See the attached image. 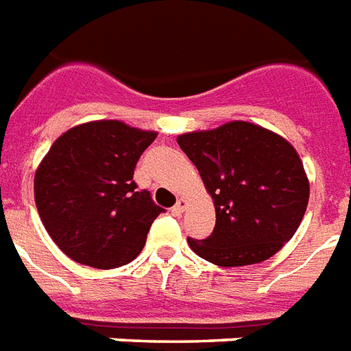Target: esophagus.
<instances>
[{"label": "esophagus", "mask_w": 351, "mask_h": 351, "mask_svg": "<svg viewBox=\"0 0 351 351\" xmlns=\"http://www.w3.org/2000/svg\"><path fill=\"white\" fill-rule=\"evenodd\" d=\"M184 208H186V201H184V199H180V201L176 202L175 206L171 208V212H173V214H175V215H182Z\"/></svg>", "instance_id": "esophagus-1"}]
</instances>
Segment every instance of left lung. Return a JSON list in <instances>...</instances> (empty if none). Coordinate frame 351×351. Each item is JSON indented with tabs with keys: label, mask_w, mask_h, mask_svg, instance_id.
I'll return each mask as SVG.
<instances>
[{
	"label": "left lung",
	"mask_w": 351,
	"mask_h": 351,
	"mask_svg": "<svg viewBox=\"0 0 351 351\" xmlns=\"http://www.w3.org/2000/svg\"><path fill=\"white\" fill-rule=\"evenodd\" d=\"M176 141L214 199L212 234L188 238L201 258L223 268L256 264L294 236L307 210L308 180L290 143L241 121Z\"/></svg>",
	"instance_id": "8db88e82"
}]
</instances>
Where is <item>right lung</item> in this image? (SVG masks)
I'll use <instances>...</instances> for the list:
<instances>
[{
    "mask_svg": "<svg viewBox=\"0 0 351 351\" xmlns=\"http://www.w3.org/2000/svg\"><path fill=\"white\" fill-rule=\"evenodd\" d=\"M154 139V132L98 121L51 145L35 175V202L51 240L72 261L111 269L141 253L150 225L165 212L134 180Z\"/></svg>",
    "mask_w": 351,
    "mask_h": 351,
    "instance_id": "right-lung-1",
    "label": "right lung"
}]
</instances>
